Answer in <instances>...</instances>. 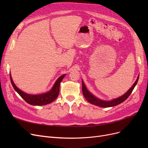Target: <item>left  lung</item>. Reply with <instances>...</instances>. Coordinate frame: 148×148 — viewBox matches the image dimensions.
I'll use <instances>...</instances> for the list:
<instances>
[{
	"label": "left lung",
	"mask_w": 148,
	"mask_h": 148,
	"mask_svg": "<svg viewBox=\"0 0 148 148\" xmlns=\"http://www.w3.org/2000/svg\"><path fill=\"white\" fill-rule=\"evenodd\" d=\"M139 79V75L137 78V79L136 80V82H135L133 84V86L130 88L129 90L125 93L124 95L122 96H120L118 98H116V99H112V101H104V100H101L99 98L96 97V96H94L93 95L89 92L85 84L83 82V81L82 80V91H83V94L84 96V97L86 98V99L89 102L91 103L92 104H94L95 106H97L101 107H114L117 105H119L121 103L123 102V101H125L126 100L127 98L129 97V96L131 95V93L132 92L134 88L135 87V86L137 84V82L138 81Z\"/></svg>",
	"instance_id": "obj_1"
}]
</instances>
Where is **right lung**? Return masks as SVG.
<instances>
[{
  "label": "right lung",
  "instance_id": "add662e5",
  "mask_svg": "<svg viewBox=\"0 0 148 148\" xmlns=\"http://www.w3.org/2000/svg\"><path fill=\"white\" fill-rule=\"evenodd\" d=\"M65 74L60 76L57 79L55 84H53L52 88L49 92L37 95H29V94L22 91L19 88H18L15 83H13L10 74V78L13 88L26 102L33 106H44L50 104V103L56 99V98L59 96L60 91V84L62 81V79L65 77Z\"/></svg>",
  "mask_w": 148,
  "mask_h": 148
}]
</instances>
